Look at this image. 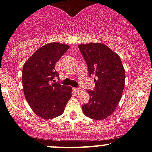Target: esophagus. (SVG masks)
Returning a JSON list of instances; mask_svg holds the SVG:
<instances>
[{
  "label": "esophagus",
  "instance_id": "1",
  "mask_svg": "<svg viewBox=\"0 0 152 152\" xmlns=\"http://www.w3.org/2000/svg\"><path fill=\"white\" fill-rule=\"evenodd\" d=\"M73 90H74L76 93H79V92L82 90V89L79 88V87H77V88H76V87H75V88H73Z\"/></svg>",
  "mask_w": 152,
  "mask_h": 152
}]
</instances>
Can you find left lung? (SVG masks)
<instances>
[{
	"label": "left lung",
	"instance_id": "left-lung-1",
	"mask_svg": "<svg viewBox=\"0 0 152 152\" xmlns=\"http://www.w3.org/2000/svg\"><path fill=\"white\" fill-rule=\"evenodd\" d=\"M80 50L87 65L89 76H94L93 90H87L89 102L82 106L85 115L93 120L110 116L122 97L125 70L121 58L104 44H81Z\"/></svg>",
	"mask_w": 152,
	"mask_h": 152
}]
</instances>
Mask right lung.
<instances>
[{
  "label": "right lung",
  "mask_w": 152,
  "mask_h": 152,
  "mask_svg": "<svg viewBox=\"0 0 152 152\" xmlns=\"http://www.w3.org/2000/svg\"><path fill=\"white\" fill-rule=\"evenodd\" d=\"M68 48L65 44H46L37 50L23 67L26 99L35 114L44 119L61 115L71 98V87L53 82L59 77L55 64Z\"/></svg>",
  "instance_id": "obj_1"
}]
</instances>
